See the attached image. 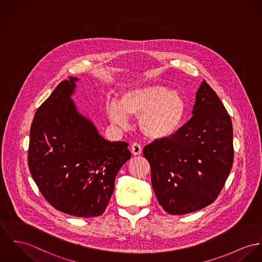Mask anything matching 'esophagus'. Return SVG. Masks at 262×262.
Returning <instances> with one entry per match:
<instances>
[{"label":"esophagus","mask_w":262,"mask_h":262,"mask_svg":"<svg viewBox=\"0 0 262 262\" xmlns=\"http://www.w3.org/2000/svg\"><path fill=\"white\" fill-rule=\"evenodd\" d=\"M130 150L133 152V155L135 156H140L142 152V147H141V144L138 143V142H135L132 144V147H130Z\"/></svg>","instance_id":"esophagus-1"}]
</instances>
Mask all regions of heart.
I'll return each instance as SVG.
<instances>
[{
  "instance_id": "1",
  "label": "heart",
  "mask_w": 262,
  "mask_h": 262,
  "mask_svg": "<svg viewBox=\"0 0 262 262\" xmlns=\"http://www.w3.org/2000/svg\"><path fill=\"white\" fill-rule=\"evenodd\" d=\"M112 122L124 125L127 117L139 118L141 134L151 141H166L179 134L186 116L181 94L163 85H147L123 93L119 103L106 105Z\"/></svg>"
}]
</instances>
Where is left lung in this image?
I'll use <instances>...</instances> for the list:
<instances>
[{
    "instance_id": "obj_1",
    "label": "left lung",
    "mask_w": 262,
    "mask_h": 262,
    "mask_svg": "<svg viewBox=\"0 0 262 262\" xmlns=\"http://www.w3.org/2000/svg\"><path fill=\"white\" fill-rule=\"evenodd\" d=\"M192 115L177 136L143 148L157 199L172 215L198 211L214 202L233 163L231 119L205 81L196 93Z\"/></svg>"
}]
</instances>
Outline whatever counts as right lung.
I'll return each mask as SVG.
<instances>
[{
    "label": "right lung",
    "mask_w": 262,
    "mask_h": 262,
    "mask_svg": "<svg viewBox=\"0 0 262 262\" xmlns=\"http://www.w3.org/2000/svg\"><path fill=\"white\" fill-rule=\"evenodd\" d=\"M78 78L58 84L36 112L28 163L40 193L56 209L80 217L105 210L122 164L132 157L124 141H108L71 99Z\"/></svg>",
    "instance_id": "1"
}]
</instances>
